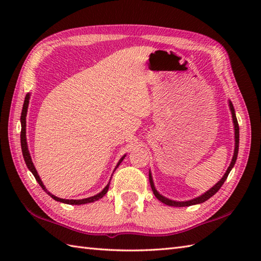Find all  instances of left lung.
<instances>
[{
	"label": "left lung",
	"instance_id": "obj_1",
	"mask_svg": "<svg viewBox=\"0 0 261 261\" xmlns=\"http://www.w3.org/2000/svg\"><path fill=\"white\" fill-rule=\"evenodd\" d=\"M229 107H230V111H231V114H232V120H233V124H234V140H236V146H234V153H233V157H232L231 160V164L229 166V168L226 169L225 174L223 175L222 178H221L216 184L212 187L210 188L207 192H205L204 194H202L201 196H198L196 198H193L190 199V201H185V202H177V201H173V199H169L167 197L163 196L162 194H159L157 192L156 188H154L153 185V180H152V176L151 173L149 171V181H150V185H151V190L154 194V196H156L160 202H163L166 205H169V206H177V207H182V206H191V205H195V204H199V203H203L205 201H207L210 197H212L214 194L218 192L221 186L224 184V181L228 178V176L230 174L231 169L233 168V166L237 162V157H238V151H239V124H238V120H237V116H236V112H234V108H233V104L231 103V101H229Z\"/></svg>",
	"mask_w": 261,
	"mask_h": 261
}]
</instances>
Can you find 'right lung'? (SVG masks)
<instances>
[{"label":"right lung","mask_w":261,"mask_h":261,"mask_svg":"<svg viewBox=\"0 0 261 261\" xmlns=\"http://www.w3.org/2000/svg\"><path fill=\"white\" fill-rule=\"evenodd\" d=\"M29 98H30V94L28 93L27 95H25V98H24L23 108H22V113H21V136H20V138H21V149H22V154H23V158H24V162H25L27 167L29 168V170L33 174V176H35V178L39 182V185H40L42 190L45 191L49 196L53 197L55 201L66 203V204H70V205H81V204L92 203V202L97 201V199H99V198H102L105 195V194L108 193V191H109L110 182H109L107 186L104 187V190L102 192H99L98 194H96V195L91 196V197H87V198H83V199H65V198H59L57 196L53 195V194L49 192L47 188L45 187V185L42 184V180L40 179V177H39L37 170L35 168V165H33V163H32V159H31V156H30V153H29V149H28V145H27V136H25L27 121H25V116H27V112H28V105H29ZM124 157H125V154L119 160V163H118V165H116V167H118V166L121 164V162L124 159Z\"/></svg>","instance_id":"obj_1"}]
</instances>
